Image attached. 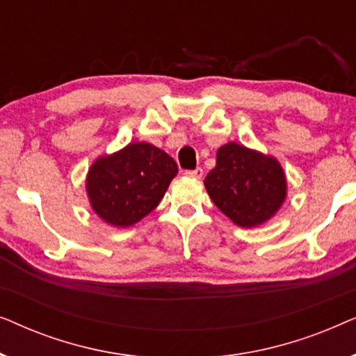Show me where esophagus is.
<instances>
[{
	"instance_id": "34e87169",
	"label": "esophagus",
	"mask_w": 356,
	"mask_h": 356,
	"mask_svg": "<svg viewBox=\"0 0 356 356\" xmlns=\"http://www.w3.org/2000/svg\"><path fill=\"white\" fill-rule=\"evenodd\" d=\"M186 175L189 178H202V175H204V172H202V168H196V170H189V172H186Z\"/></svg>"
}]
</instances>
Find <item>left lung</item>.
Returning <instances> with one entry per match:
<instances>
[{
	"label": "left lung",
	"mask_w": 356,
	"mask_h": 356,
	"mask_svg": "<svg viewBox=\"0 0 356 356\" xmlns=\"http://www.w3.org/2000/svg\"><path fill=\"white\" fill-rule=\"evenodd\" d=\"M204 186L212 202L241 228L270 220L286 199V177L279 160L236 143L218 147Z\"/></svg>",
	"instance_id": "8db88e82"
}]
</instances>
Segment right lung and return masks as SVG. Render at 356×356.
Listing matches in <instances>:
<instances>
[{"instance_id":"obj_1","label":"right lung","mask_w":356,"mask_h":356,"mask_svg":"<svg viewBox=\"0 0 356 356\" xmlns=\"http://www.w3.org/2000/svg\"><path fill=\"white\" fill-rule=\"evenodd\" d=\"M177 162L149 143L100 155L86 177L89 204L105 223L128 228L149 216L177 177Z\"/></svg>"}]
</instances>
